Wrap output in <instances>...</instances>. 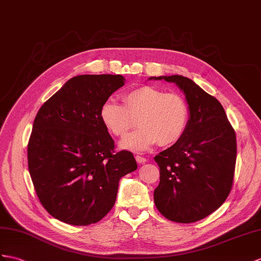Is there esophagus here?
<instances>
[{
  "label": "esophagus",
  "mask_w": 261,
  "mask_h": 261,
  "mask_svg": "<svg viewBox=\"0 0 261 261\" xmlns=\"http://www.w3.org/2000/svg\"><path fill=\"white\" fill-rule=\"evenodd\" d=\"M135 158H136V162H137L138 164H145L146 162H147V158L142 157V156H136Z\"/></svg>",
  "instance_id": "34e87169"
}]
</instances>
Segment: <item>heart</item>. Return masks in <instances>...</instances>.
Wrapping results in <instances>:
<instances>
[{
  "label": "heart",
  "instance_id": "heart-1",
  "mask_svg": "<svg viewBox=\"0 0 261 261\" xmlns=\"http://www.w3.org/2000/svg\"><path fill=\"white\" fill-rule=\"evenodd\" d=\"M125 106L112 98L100 106L99 117L109 132L124 137L137 118L139 128L119 143L123 149L145 151L160 143L175 144L182 137L188 124L186 100L176 93H165L151 86H142L124 96Z\"/></svg>",
  "mask_w": 261,
  "mask_h": 261
}]
</instances>
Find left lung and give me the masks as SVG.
Masks as SVG:
<instances>
[{
    "mask_svg": "<svg viewBox=\"0 0 261 261\" xmlns=\"http://www.w3.org/2000/svg\"><path fill=\"white\" fill-rule=\"evenodd\" d=\"M148 80L174 83L185 95L189 111L182 137L155 157L161 174L155 205L171 221H198L217 211L230 193L236 134L224 107L193 80L181 75Z\"/></svg>",
    "mask_w": 261,
    "mask_h": 261,
    "instance_id": "1",
    "label": "left lung"
}]
</instances>
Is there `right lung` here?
Instances as JSON below:
<instances>
[{
	"mask_svg": "<svg viewBox=\"0 0 261 261\" xmlns=\"http://www.w3.org/2000/svg\"><path fill=\"white\" fill-rule=\"evenodd\" d=\"M122 75H79L37 112L28 162L37 197L60 221L87 226L115 204L123 176L137 169L130 151L114 152L101 104L125 84Z\"/></svg>",
	"mask_w": 261,
	"mask_h": 261,
	"instance_id": "add662e5",
	"label": "right lung"
}]
</instances>
